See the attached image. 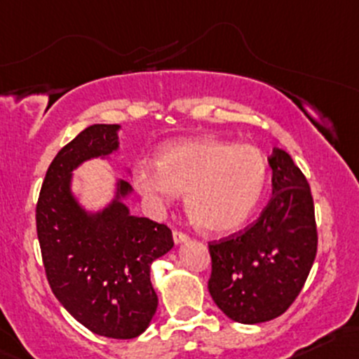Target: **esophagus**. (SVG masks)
<instances>
[{"mask_svg":"<svg viewBox=\"0 0 359 359\" xmlns=\"http://www.w3.org/2000/svg\"><path fill=\"white\" fill-rule=\"evenodd\" d=\"M172 237H173V242H175L177 245H179V243L187 242V240H189L187 235H186V233H182V231H173Z\"/></svg>","mask_w":359,"mask_h":359,"instance_id":"34e87169","label":"esophagus"}]
</instances>
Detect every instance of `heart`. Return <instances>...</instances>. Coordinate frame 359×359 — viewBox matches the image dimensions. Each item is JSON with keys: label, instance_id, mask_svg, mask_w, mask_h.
I'll return each instance as SVG.
<instances>
[{"label": "heart", "instance_id": "obj_1", "mask_svg": "<svg viewBox=\"0 0 359 359\" xmlns=\"http://www.w3.org/2000/svg\"><path fill=\"white\" fill-rule=\"evenodd\" d=\"M133 182L155 208L186 194V210L201 230L228 233L242 226L261 203L267 161L254 144L194 137L165 147L156 165H137Z\"/></svg>", "mask_w": 359, "mask_h": 359}]
</instances>
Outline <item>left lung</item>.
<instances>
[{
	"mask_svg": "<svg viewBox=\"0 0 359 359\" xmlns=\"http://www.w3.org/2000/svg\"><path fill=\"white\" fill-rule=\"evenodd\" d=\"M273 198L243 231L210 243L211 298L238 324L273 320L297 300L317 254L313 199L285 149L267 158Z\"/></svg>",
	"mask_w": 359,
	"mask_h": 359,
	"instance_id": "8db88e82",
	"label": "left lung"
}]
</instances>
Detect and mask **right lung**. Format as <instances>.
<instances>
[{
  "label": "right lung",
  "mask_w": 359,
  "mask_h": 359,
  "mask_svg": "<svg viewBox=\"0 0 359 359\" xmlns=\"http://www.w3.org/2000/svg\"><path fill=\"white\" fill-rule=\"evenodd\" d=\"M119 124L88 126L61 148L47 168L35 219L59 303L93 334L133 339L158 306L149 269L173 247L170 228L131 215L128 180L117 179L112 199L98 210H88L73 191V172L85 161L109 160L119 149Z\"/></svg>",
  "instance_id": "obj_1"
}]
</instances>
